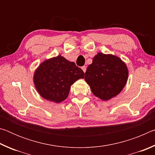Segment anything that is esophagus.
<instances>
[{"label": "esophagus", "instance_id": "esophagus-1", "mask_svg": "<svg viewBox=\"0 0 155 155\" xmlns=\"http://www.w3.org/2000/svg\"><path fill=\"white\" fill-rule=\"evenodd\" d=\"M81 68H82L83 71L84 72H86V70H87V67H86L85 65H84V66H83V67Z\"/></svg>", "mask_w": 155, "mask_h": 155}]
</instances>
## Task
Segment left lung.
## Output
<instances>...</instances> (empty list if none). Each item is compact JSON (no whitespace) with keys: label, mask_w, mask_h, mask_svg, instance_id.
Masks as SVG:
<instances>
[{"label":"left lung","mask_w":155,"mask_h":155,"mask_svg":"<svg viewBox=\"0 0 155 155\" xmlns=\"http://www.w3.org/2000/svg\"><path fill=\"white\" fill-rule=\"evenodd\" d=\"M128 70L118 57L98 52L89 65L85 80L94 95L103 101H109L121 92L127 84Z\"/></svg>","instance_id":"left-lung-1"}]
</instances>
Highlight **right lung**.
Instances as JSON below:
<instances>
[{"label": "right lung", "mask_w": 155, "mask_h": 155, "mask_svg": "<svg viewBox=\"0 0 155 155\" xmlns=\"http://www.w3.org/2000/svg\"><path fill=\"white\" fill-rule=\"evenodd\" d=\"M83 78V71L74 62L58 55L39 65L34 72L33 82L43 98L59 103L67 98L72 84Z\"/></svg>", "instance_id": "1"}]
</instances>
